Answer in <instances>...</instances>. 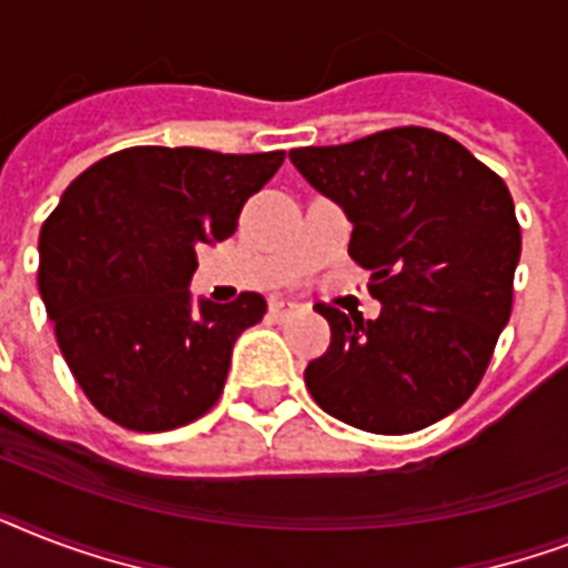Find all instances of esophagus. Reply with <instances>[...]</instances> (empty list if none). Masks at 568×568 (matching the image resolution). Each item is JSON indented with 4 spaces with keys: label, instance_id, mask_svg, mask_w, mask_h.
Instances as JSON below:
<instances>
[{
    "label": "esophagus",
    "instance_id": "esophagus-1",
    "mask_svg": "<svg viewBox=\"0 0 568 568\" xmlns=\"http://www.w3.org/2000/svg\"><path fill=\"white\" fill-rule=\"evenodd\" d=\"M267 312H271L274 318H283V315H288V312H294V303H288V301H271V306H267Z\"/></svg>",
    "mask_w": 568,
    "mask_h": 568
}]
</instances>
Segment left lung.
<instances>
[{
	"mask_svg": "<svg viewBox=\"0 0 568 568\" xmlns=\"http://www.w3.org/2000/svg\"><path fill=\"white\" fill-rule=\"evenodd\" d=\"M288 159L354 223L347 253L383 303L374 321L318 303L333 338L306 365L310 395L383 436L436 424L475 392L510 321L521 253L510 191L454 138L422 126Z\"/></svg>",
	"mask_w": 568,
	"mask_h": 568,
	"instance_id": "obj_1",
	"label": "left lung"
}]
</instances>
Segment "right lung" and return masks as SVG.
Instances as JSON below:
<instances>
[{"instance_id": "obj_1", "label": "right lung", "mask_w": 568, "mask_h": 568, "mask_svg": "<svg viewBox=\"0 0 568 568\" xmlns=\"http://www.w3.org/2000/svg\"><path fill=\"white\" fill-rule=\"evenodd\" d=\"M285 153L129 146L70 182L40 230V297L75 383L129 430H173L209 413L232 345L265 315L191 294L196 247L230 239L241 205Z\"/></svg>"}]
</instances>
